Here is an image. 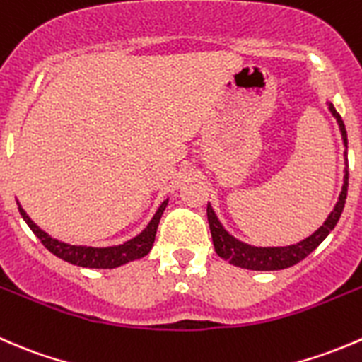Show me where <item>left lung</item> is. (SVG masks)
Returning a JSON list of instances; mask_svg holds the SVG:
<instances>
[{"instance_id":"obj_1","label":"left lung","mask_w":362,"mask_h":362,"mask_svg":"<svg viewBox=\"0 0 362 362\" xmlns=\"http://www.w3.org/2000/svg\"><path fill=\"white\" fill-rule=\"evenodd\" d=\"M329 110H331L332 117L338 120L343 143H345L346 146L349 145V139H346L345 124H343L341 117H339V113L334 110V106H332L331 103H329ZM346 189H349V166L345 168V178H343L341 194H339L338 203H336L334 210L329 214L325 223L308 238L297 242V244L285 245V247H256V245L245 244V242L238 240V238H235L233 235H230L226 230H224V226L221 224V221L217 219L216 212H214V209L209 203V205H206V217H209V226H210V233H212V242H214V247H216V252L223 259L230 262L231 265H237L240 267V269H249V270L288 269V267L296 265V263H299L300 259L306 258L311 251H315V249L324 242V238L334 230L339 217H341L343 209H345Z\"/></svg>"}]
</instances>
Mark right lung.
Listing matches in <instances>:
<instances>
[{
    "mask_svg": "<svg viewBox=\"0 0 362 362\" xmlns=\"http://www.w3.org/2000/svg\"><path fill=\"white\" fill-rule=\"evenodd\" d=\"M17 205H19V203H17ZM166 205L168 199H164V202L160 203L159 209H157L156 216L152 217L148 226H146L141 233L136 235L131 240L124 242V244L111 245V247H90V245H72L65 244V242H59L56 240V238H52L49 233H45L44 230H40V228L30 219V216L24 212V209L21 205L19 212L21 216H23V219L26 221L28 226L31 228V231L40 238V242L45 245V249H49V251L54 256H58V258L65 259V262L72 263V265L88 267V269H115V267L134 262V259H139L143 258V256L148 255L150 249H152L153 245V240H156L157 226H159L160 216H163Z\"/></svg>",
    "mask_w": 362,
    "mask_h": 362,
    "instance_id": "add662e5",
    "label": "right lung"
}]
</instances>
